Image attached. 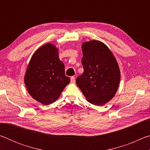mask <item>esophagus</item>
Segmentation results:
<instances>
[{
	"label": "esophagus",
	"mask_w": 150,
	"mask_h": 150,
	"mask_svg": "<svg viewBox=\"0 0 150 150\" xmlns=\"http://www.w3.org/2000/svg\"><path fill=\"white\" fill-rule=\"evenodd\" d=\"M71 83H75V78L74 76H72V77H71Z\"/></svg>",
	"instance_id": "esophagus-1"
}]
</instances>
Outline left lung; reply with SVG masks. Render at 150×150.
<instances>
[{
  "label": "left lung",
  "instance_id": "obj_1",
  "mask_svg": "<svg viewBox=\"0 0 150 150\" xmlns=\"http://www.w3.org/2000/svg\"><path fill=\"white\" fill-rule=\"evenodd\" d=\"M83 74L76 79L86 99L95 105H103L113 98L120 83L117 62L103 42L92 40L82 45Z\"/></svg>",
  "mask_w": 150,
  "mask_h": 150
}]
</instances>
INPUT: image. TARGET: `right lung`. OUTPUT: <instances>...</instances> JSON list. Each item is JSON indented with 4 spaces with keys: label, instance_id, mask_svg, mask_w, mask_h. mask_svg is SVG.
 Instances as JSON below:
<instances>
[{
    "label": "right lung",
    "instance_id": "right-lung-1",
    "mask_svg": "<svg viewBox=\"0 0 150 150\" xmlns=\"http://www.w3.org/2000/svg\"><path fill=\"white\" fill-rule=\"evenodd\" d=\"M70 82L65 75V66L61 62L54 45L47 44L40 47L30 59L24 83L35 100L44 105L55 102Z\"/></svg>",
    "mask_w": 150,
    "mask_h": 150
}]
</instances>
